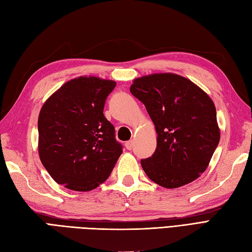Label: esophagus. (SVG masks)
Listing matches in <instances>:
<instances>
[{
    "label": "esophagus",
    "mask_w": 252,
    "mask_h": 252,
    "mask_svg": "<svg viewBox=\"0 0 252 252\" xmlns=\"http://www.w3.org/2000/svg\"><path fill=\"white\" fill-rule=\"evenodd\" d=\"M125 145H126V149L127 150H132V147H133V141L132 140H130V141H127V142L125 143Z\"/></svg>",
    "instance_id": "obj_1"
}]
</instances>
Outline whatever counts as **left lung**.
<instances>
[{"label": "left lung", "mask_w": 252, "mask_h": 252, "mask_svg": "<svg viewBox=\"0 0 252 252\" xmlns=\"http://www.w3.org/2000/svg\"><path fill=\"white\" fill-rule=\"evenodd\" d=\"M130 92L145 106L158 134L154 154L141 160L149 179L165 188L197 180L220 139L213 100L190 80L174 73L138 78Z\"/></svg>", "instance_id": "8db88e82"}]
</instances>
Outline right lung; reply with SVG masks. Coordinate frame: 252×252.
Returning <instances> with one entry per match:
<instances>
[{"instance_id": "add662e5", "label": "right lung", "mask_w": 252, "mask_h": 252, "mask_svg": "<svg viewBox=\"0 0 252 252\" xmlns=\"http://www.w3.org/2000/svg\"><path fill=\"white\" fill-rule=\"evenodd\" d=\"M116 83L79 77L63 84L38 118L41 163L60 185L90 191L105 182L123 153L103 107Z\"/></svg>"}]
</instances>
